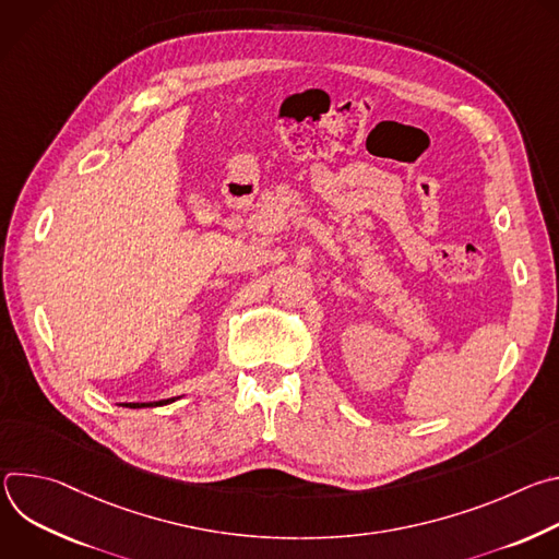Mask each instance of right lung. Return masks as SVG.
<instances>
[{"label": "right lung", "mask_w": 559, "mask_h": 559, "mask_svg": "<svg viewBox=\"0 0 559 559\" xmlns=\"http://www.w3.org/2000/svg\"><path fill=\"white\" fill-rule=\"evenodd\" d=\"M175 397H170V401H158V403H126L123 407H130V409H141V407H158V405H168L173 403Z\"/></svg>", "instance_id": "obj_1"}]
</instances>
